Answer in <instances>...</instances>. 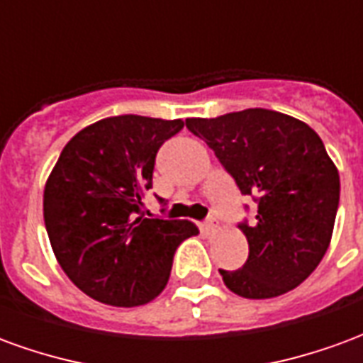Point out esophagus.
<instances>
[{
  "label": "esophagus",
  "instance_id": "1",
  "mask_svg": "<svg viewBox=\"0 0 363 363\" xmlns=\"http://www.w3.org/2000/svg\"><path fill=\"white\" fill-rule=\"evenodd\" d=\"M204 229L206 233H216V231H218V220H216V218H208V220L204 221Z\"/></svg>",
  "mask_w": 363,
  "mask_h": 363
}]
</instances>
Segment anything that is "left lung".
Returning a JSON list of instances; mask_svg holds the SVG:
<instances>
[{
	"label": "left lung",
	"instance_id": "obj_1",
	"mask_svg": "<svg viewBox=\"0 0 363 363\" xmlns=\"http://www.w3.org/2000/svg\"><path fill=\"white\" fill-rule=\"evenodd\" d=\"M186 128L257 202L255 221L239 223L249 259L239 270H220L223 284L247 299L297 288L327 252L340 200L338 171L317 132L267 108L186 118Z\"/></svg>",
	"mask_w": 363,
	"mask_h": 363
}]
</instances>
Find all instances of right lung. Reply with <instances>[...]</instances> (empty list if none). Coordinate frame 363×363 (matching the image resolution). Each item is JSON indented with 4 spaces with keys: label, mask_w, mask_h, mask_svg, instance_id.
<instances>
[{
    "label": "right lung",
    "mask_w": 363,
    "mask_h": 363,
    "mask_svg": "<svg viewBox=\"0 0 363 363\" xmlns=\"http://www.w3.org/2000/svg\"><path fill=\"white\" fill-rule=\"evenodd\" d=\"M182 126L138 114L99 120L66 143L48 177L44 225L54 255L101 303H150L169 281L179 245L198 233L186 220L153 218L143 204L159 147Z\"/></svg>",
    "instance_id": "1"
}]
</instances>
